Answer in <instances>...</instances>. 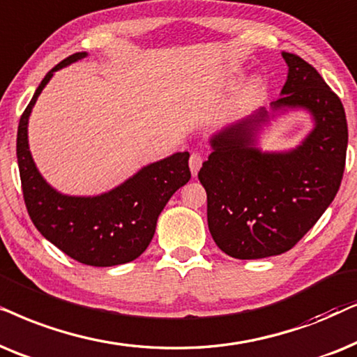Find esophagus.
<instances>
[{
	"instance_id": "34e87169",
	"label": "esophagus",
	"mask_w": 357,
	"mask_h": 357,
	"mask_svg": "<svg viewBox=\"0 0 357 357\" xmlns=\"http://www.w3.org/2000/svg\"><path fill=\"white\" fill-rule=\"evenodd\" d=\"M202 166V156L199 153H192L191 158H189V169H191L192 176H197V171L201 169Z\"/></svg>"
}]
</instances>
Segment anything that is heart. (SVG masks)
<instances>
[{
    "label": "heart",
    "instance_id": "b5f03b06",
    "mask_svg": "<svg viewBox=\"0 0 357 357\" xmlns=\"http://www.w3.org/2000/svg\"><path fill=\"white\" fill-rule=\"evenodd\" d=\"M238 78V73H234L230 76H227L225 79H223V86H231V84L235 83V79ZM261 91V79L258 76H253V78L246 79L243 83V86H241L238 91H236L234 101H231L230 107H228V111L230 112H238L241 109L248 106V104L256 99Z\"/></svg>",
    "mask_w": 357,
    "mask_h": 357
}]
</instances>
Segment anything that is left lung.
<instances>
[{
  "mask_svg": "<svg viewBox=\"0 0 357 357\" xmlns=\"http://www.w3.org/2000/svg\"><path fill=\"white\" fill-rule=\"evenodd\" d=\"M287 79L271 109L215 132L199 181L207 192L213 241L236 259H261L292 248L328 206L343 179L348 123L340 98L320 73L296 54L282 52ZM305 110L312 130L289 151L259 146L260 132L278 116Z\"/></svg>",
  "mask_w": 357,
  "mask_h": 357,
  "instance_id": "left-lung-1",
  "label": "left lung"
}]
</instances>
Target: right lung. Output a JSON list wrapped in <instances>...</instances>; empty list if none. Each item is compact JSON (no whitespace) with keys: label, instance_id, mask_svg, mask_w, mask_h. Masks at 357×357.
Listing matches in <instances>:
<instances>
[{"label":"right lung","instance_id":"1","mask_svg":"<svg viewBox=\"0 0 357 357\" xmlns=\"http://www.w3.org/2000/svg\"><path fill=\"white\" fill-rule=\"evenodd\" d=\"M86 56L88 52H76L45 75L19 121L16 153L24 202L42 236L78 263L107 268L130 263L144 253L161 211L191 179V171L188 151H178L142 166L119 186L96 196H70L45 181L29 150L32 107L55 71Z\"/></svg>","mask_w":357,"mask_h":357}]
</instances>
